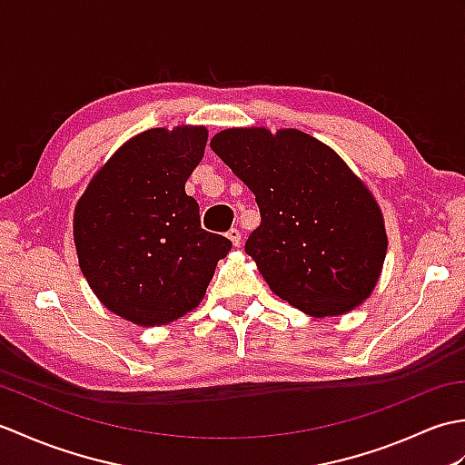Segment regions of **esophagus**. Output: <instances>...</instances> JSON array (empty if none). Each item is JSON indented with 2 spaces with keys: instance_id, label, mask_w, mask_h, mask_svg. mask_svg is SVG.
Here are the masks:
<instances>
[{
  "instance_id": "esophagus-1",
  "label": "esophagus",
  "mask_w": 465,
  "mask_h": 465,
  "mask_svg": "<svg viewBox=\"0 0 465 465\" xmlns=\"http://www.w3.org/2000/svg\"><path fill=\"white\" fill-rule=\"evenodd\" d=\"M227 238L232 240V243L235 245V248H240V245H242V232L238 230V227H232V230L227 232Z\"/></svg>"
}]
</instances>
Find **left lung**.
<instances>
[{"instance_id": "obj_1", "label": "left lung", "mask_w": 465, "mask_h": 465, "mask_svg": "<svg viewBox=\"0 0 465 465\" xmlns=\"http://www.w3.org/2000/svg\"><path fill=\"white\" fill-rule=\"evenodd\" d=\"M210 145L255 195L262 223L245 253L275 295L313 318L370 298L388 250L383 215L331 147L265 127H232Z\"/></svg>"}]
</instances>
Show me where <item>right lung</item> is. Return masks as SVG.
<instances>
[{
	"label": "right lung",
	"mask_w": 465,
	"mask_h": 465,
	"mask_svg": "<svg viewBox=\"0 0 465 465\" xmlns=\"http://www.w3.org/2000/svg\"><path fill=\"white\" fill-rule=\"evenodd\" d=\"M205 127H163L117 150L75 205L74 240L82 273L107 310L153 328L200 305L232 242L205 232L185 193L202 162Z\"/></svg>",
	"instance_id": "1"
}]
</instances>
